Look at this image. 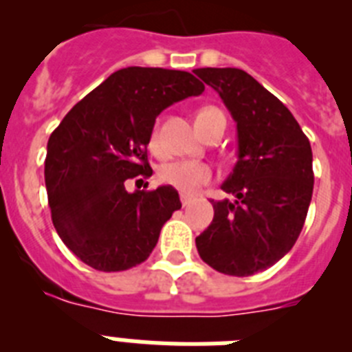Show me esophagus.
<instances>
[{
    "label": "esophagus",
    "mask_w": 352,
    "mask_h": 352,
    "mask_svg": "<svg viewBox=\"0 0 352 352\" xmlns=\"http://www.w3.org/2000/svg\"><path fill=\"white\" fill-rule=\"evenodd\" d=\"M179 199H182V204H183V208H185V206H188V204L192 203V197H190V195H185V194H182V195H179Z\"/></svg>",
    "instance_id": "1"
}]
</instances>
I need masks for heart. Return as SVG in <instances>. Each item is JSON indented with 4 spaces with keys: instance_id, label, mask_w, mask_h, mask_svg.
<instances>
[{
    "instance_id": "heart-1",
    "label": "heart",
    "mask_w": 352,
    "mask_h": 352,
    "mask_svg": "<svg viewBox=\"0 0 352 352\" xmlns=\"http://www.w3.org/2000/svg\"><path fill=\"white\" fill-rule=\"evenodd\" d=\"M219 111L217 107H204L201 109L195 116V123L199 120H203L204 116H208L210 113H214ZM158 139V130L155 129L153 133H151V146H157ZM158 178H160L162 183L166 185L174 186L178 188L183 194H194L199 188L206 183L211 182L213 178V169H211L208 164H203V162H194V160H173L167 162L158 170Z\"/></svg>"
}]
</instances>
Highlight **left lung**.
Here are the masks:
<instances>
[{"label":"left lung","mask_w":352,"mask_h":352,"mask_svg":"<svg viewBox=\"0 0 352 352\" xmlns=\"http://www.w3.org/2000/svg\"><path fill=\"white\" fill-rule=\"evenodd\" d=\"M238 130V162L222 183L232 201H211L213 222L195 238L211 268L248 276L270 268L303 229L314 190L312 148L275 95L239 68H197Z\"/></svg>","instance_id":"8db88e82"}]
</instances>
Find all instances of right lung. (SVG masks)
<instances>
[{"instance_id":"obj_1","label":"right lung","mask_w":352,"mask_h":352,"mask_svg":"<svg viewBox=\"0 0 352 352\" xmlns=\"http://www.w3.org/2000/svg\"><path fill=\"white\" fill-rule=\"evenodd\" d=\"M204 84L188 72L129 67L77 102L51 133L45 186L61 241L98 272L146 261L162 226L182 208L170 185L126 192V179L153 174L146 148L158 114Z\"/></svg>"}]
</instances>
